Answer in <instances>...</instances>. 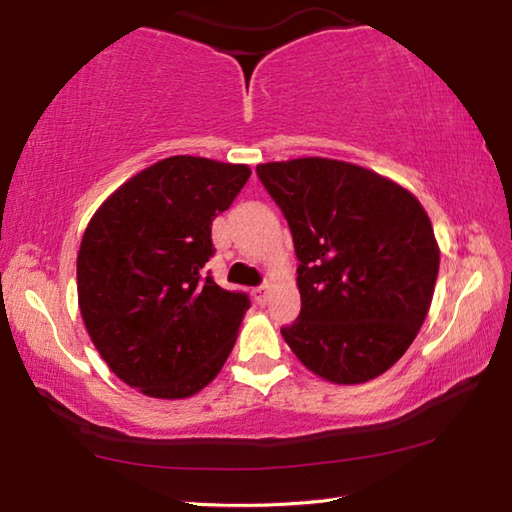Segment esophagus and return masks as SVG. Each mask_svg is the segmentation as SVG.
Here are the masks:
<instances>
[{
    "mask_svg": "<svg viewBox=\"0 0 512 512\" xmlns=\"http://www.w3.org/2000/svg\"><path fill=\"white\" fill-rule=\"evenodd\" d=\"M252 296H254V301H256V305H267V301H269V292H267V285H263V287H256L254 292H252Z\"/></svg>",
    "mask_w": 512,
    "mask_h": 512,
    "instance_id": "1",
    "label": "esophagus"
}]
</instances>
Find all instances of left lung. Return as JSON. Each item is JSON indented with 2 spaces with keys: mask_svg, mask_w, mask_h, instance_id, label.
I'll return each instance as SVG.
<instances>
[{
  "mask_svg": "<svg viewBox=\"0 0 512 512\" xmlns=\"http://www.w3.org/2000/svg\"><path fill=\"white\" fill-rule=\"evenodd\" d=\"M256 173L287 218L301 314L281 330L307 370L356 385L397 363L439 274L432 223L406 187L352 162L296 158Z\"/></svg>",
  "mask_w": 512,
  "mask_h": 512,
  "instance_id": "left-lung-1",
  "label": "left lung"
}]
</instances>
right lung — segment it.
Returning <instances> with one entry per match:
<instances>
[{
  "label": "right lung",
  "instance_id": "right-lung-1",
  "mask_svg": "<svg viewBox=\"0 0 512 512\" xmlns=\"http://www.w3.org/2000/svg\"><path fill=\"white\" fill-rule=\"evenodd\" d=\"M252 169L171 156L106 198L77 252V303L111 372L153 399L194 397L223 370L249 310L205 276L211 220Z\"/></svg>",
  "mask_w": 512,
  "mask_h": 512
}]
</instances>
